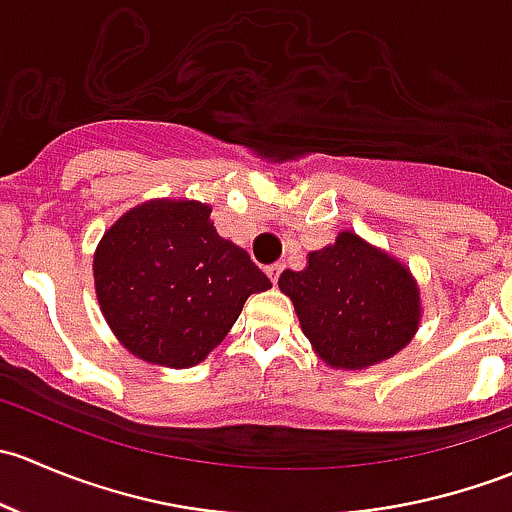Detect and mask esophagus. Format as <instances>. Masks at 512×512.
I'll list each match as a JSON object with an SVG mask.
<instances>
[{
	"label": "esophagus",
	"instance_id": "34e87169",
	"mask_svg": "<svg viewBox=\"0 0 512 512\" xmlns=\"http://www.w3.org/2000/svg\"><path fill=\"white\" fill-rule=\"evenodd\" d=\"M282 270H285V265H282V262H275V265H267L265 267V272H267V277H270V280H272V285H277V280H280Z\"/></svg>",
	"mask_w": 512,
	"mask_h": 512
}]
</instances>
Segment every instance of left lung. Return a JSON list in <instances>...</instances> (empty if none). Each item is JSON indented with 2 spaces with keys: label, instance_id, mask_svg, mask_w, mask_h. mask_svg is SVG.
I'll return each instance as SVG.
<instances>
[{
  "label": "left lung",
  "instance_id": "obj_1",
  "mask_svg": "<svg viewBox=\"0 0 512 512\" xmlns=\"http://www.w3.org/2000/svg\"><path fill=\"white\" fill-rule=\"evenodd\" d=\"M280 289L294 302L304 337L327 364L364 369L394 356L418 327V289L409 270L354 232L285 270Z\"/></svg>",
  "mask_w": 512,
  "mask_h": 512
}]
</instances>
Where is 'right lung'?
<instances>
[{
    "mask_svg": "<svg viewBox=\"0 0 512 512\" xmlns=\"http://www.w3.org/2000/svg\"><path fill=\"white\" fill-rule=\"evenodd\" d=\"M98 304L118 342L153 364L185 369L227 337L252 292L272 287L245 250L218 235L195 200H151L103 235Z\"/></svg>",
    "mask_w": 512,
    "mask_h": 512,
    "instance_id": "right-lung-1",
    "label": "right lung"
}]
</instances>
